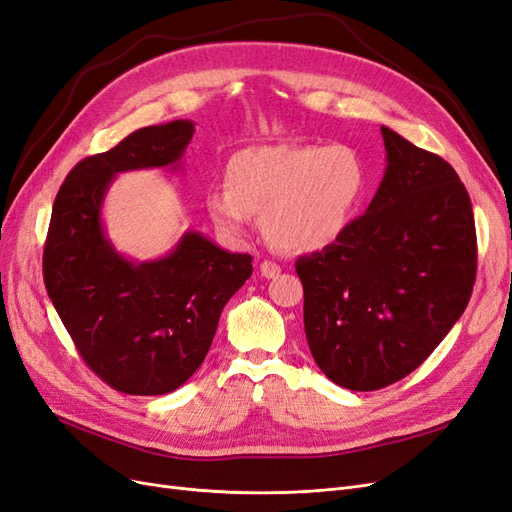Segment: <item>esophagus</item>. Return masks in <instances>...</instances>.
<instances>
[{"mask_svg":"<svg viewBox=\"0 0 512 512\" xmlns=\"http://www.w3.org/2000/svg\"><path fill=\"white\" fill-rule=\"evenodd\" d=\"M280 265H275L273 260H265V262H260V275L262 277H267V280H271V277H277L280 275Z\"/></svg>","mask_w":512,"mask_h":512,"instance_id":"obj_1","label":"esophagus"}]
</instances>
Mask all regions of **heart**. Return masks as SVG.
I'll return each mask as SVG.
<instances>
[{
  "mask_svg": "<svg viewBox=\"0 0 512 512\" xmlns=\"http://www.w3.org/2000/svg\"><path fill=\"white\" fill-rule=\"evenodd\" d=\"M365 166L346 145H265L243 149L226 166V190L207 194L224 235H247L252 213L277 252H318L350 226L365 192Z\"/></svg>",
  "mask_w": 512,
  "mask_h": 512,
  "instance_id": "obj_1",
  "label": "heart"
}]
</instances>
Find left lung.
<instances>
[{
    "instance_id": "obj_1",
    "label": "left lung",
    "mask_w": 512,
    "mask_h": 512,
    "mask_svg": "<svg viewBox=\"0 0 512 512\" xmlns=\"http://www.w3.org/2000/svg\"><path fill=\"white\" fill-rule=\"evenodd\" d=\"M382 138L386 170L367 211L294 265L309 350L350 391L384 389L421 365L476 280L474 213L455 168L391 128Z\"/></svg>"
}]
</instances>
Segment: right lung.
I'll return each mask as SVG.
<instances>
[{"instance_id":"1","label":"right lung","mask_w":512,"mask_h":512,"mask_svg":"<svg viewBox=\"0 0 512 512\" xmlns=\"http://www.w3.org/2000/svg\"><path fill=\"white\" fill-rule=\"evenodd\" d=\"M190 119L132 132L76 164L57 192L42 271L46 292L83 361L113 389L164 395L205 361L228 299L252 275L250 254H230L196 230L158 260L121 256L102 224L115 175L179 168Z\"/></svg>"}]
</instances>
